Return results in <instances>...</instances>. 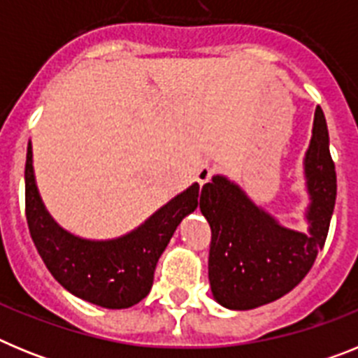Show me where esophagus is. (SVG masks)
I'll return each mask as SVG.
<instances>
[{
  "instance_id": "obj_1",
  "label": "esophagus",
  "mask_w": 358,
  "mask_h": 358,
  "mask_svg": "<svg viewBox=\"0 0 358 358\" xmlns=\"http://www.w3.org/2000/svg\"><path fill=\"white\" fill-rule=\"evenodd\" d=\"M211 176H213V169H210L208 164H202V166H199L197 173H195V179L199 181V185H206L208 181L211 179Z\"/></svg>"
}]
</instances>
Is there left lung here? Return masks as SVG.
Wrapping results in <instances>:
<instances>
[{
	"label": "left lung",
	"instance_id": "left-lung-1",
	"mask_svg": "<svg viewBox=\"0 0 358 358\" xmlns=\"http://www.w3.org/2000/svg\"><path fill=\"white\" fill-rule=\"evenodd\" d=\"M303 166L308 233L281 226L227 177L213 176L202 186L201 211L211 227L208 276L213 297L226 308L251 310L283 297L301 283L324 248L337 176L321 107L315 109Z\"/></svg>",
	"mask_w": 358,
	"mask_h": 358
}]
</instances>
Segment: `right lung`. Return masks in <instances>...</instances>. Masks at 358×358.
Returning <instances> with one entry per match:
<instances>
[{"label": "right lung", "mask_w": 358, "mask_h": 358, "mask_svg": "<svg viewBox=\"0 0 358 358\" xmlns=\"http://www.w3.org/2000/svg\"><path fill=\"white\" fill-rule=\"evenodd\" d=\"M199 195V185L194 182L127 235L113 240L80 238L62 229L44 208L28 143L24 204L31 240L66 290L103 308H129L150 292L157 260L182 218L195 211Z\"/></svg>", "instance_id": "add662e5"}]
</instances>
